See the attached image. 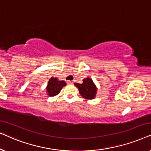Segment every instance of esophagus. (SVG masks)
<instances>
[{
  "label": "esophagus",
  "instance_id": "1",
  "mask_svg": "<svg viewBox=\"0 0 151 151\" xmlns=\"http://www.w3.org/2000/svg\"><path fill=\"white\" fill-rule=\"evenodd\" d=\"M67 82L68 84H71L72 83H73V82L70 81V80H68V81H67Z\"/></svg>",
  "mask_w": 151,
  "mask_h": 151
}]
</instances>
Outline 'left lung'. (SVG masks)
<instances>
[{
	"label": "left lung",
	"instance_id": "8db88e82",
	"mask_svg": "<svg viewBox=\"0 0 151 151\" xmlns=\"http://www.w3.org/2000/svg\"><path fill=\"white\" fill-rule=\"evenodd\" d=\"M83 82L82 84L75 83L76 87L79 90L80 94L82 98L86 100H93L96 98L98 88L94 83L91 78L89 77L84 78Z\"/></svg>",
	"mask_w": 151,
	"mask_h": 151
}]
</instances>
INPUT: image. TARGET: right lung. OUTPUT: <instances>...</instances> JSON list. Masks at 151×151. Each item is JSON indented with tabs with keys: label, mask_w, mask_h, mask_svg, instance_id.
<instances>
[{
	"label": "right lung",
	"mask_w": 151,
	"mask_h": 151,
	"mask_svg": "<svg viewBox=\"0 0 151 151\" xmlns=\"http://www.w3.org/2000/svg\"><path fill=\"white\" fill-rule=\"evenodd\" d=\"M67 85L64 80H59L58 78L51 77L49 79L46 87V92L49 97H53L60 93L64 86Z\"/></svg>",
	"instance_id": "add662e5"
}]
</instances>
